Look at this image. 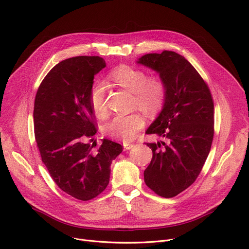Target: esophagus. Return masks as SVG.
<instances>
[{"label":"esophagus","instance_id":"34e87169","mask_svg":"<svg viewBox=\"0 0 249 249\" xmlns=\"http://www.w3.org/2000/svg\"><path fill=\"white\" fill-rule=\"evenodd\" d=\"M123 147H124V150H125V151H128V150L134 148L135 145H134V144H129V143H124V144H123Z\"/></svg>","mask_w":249,"mask_h":249}]
</instances>
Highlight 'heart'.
I'll use <instances>...</instances> for the list:
<instances>
[{
    "mask_svg": "<svg viewBox=\"0 0 249 249\" xmlns=\"http://www.w3.org/2000/svg\"><path fill=\"white\" fill-rule=\"evenodd\" d=\"M108 80L124 89L133 92L134 106L149 114L158 113L166 99V84L159 74L148 76L143 69L129 65H120L108 74ZM89 101L94 114L99 118L107 116L108 107L106 102L105 87L101 83L93 85L89 92ZM145 126V118L139 112L128 115H116L105 125V132L111 138L131 141Z\"/></svg>",
    "mask_w": 249,
    "mask_h": 249,
    "instance_id": "obj_1",
    "label": "heart"
}]
</instances>
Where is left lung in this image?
I'll return each mask as SVG.
<instances>
[{
	"label": "left lung",
	"mask_w": 249,
	"mask_h": 249,
	"mask_svg": "<svg viewBox=\"0 0 249 249\" xmlns=\"http://www.w3.org/2000/svg\"><path fill=\"white\" fill-rule=\"evenodd\" d=\"M137 63L157 71L166 84L162 110L146 132L161 140L146 143L153 158L144 178L156 194L171 198L194 183L207 160L214 137V101L203 78L179 54L164 50Z\"/></svg>",
	"instance_id": "left-lung-1"
}]
</instances>
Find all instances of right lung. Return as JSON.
<instances>
[{
    "label": "right lung",
    "instance_id": "add662e5",
    "mask_svg": "<svg viewBox=\"0 0 249 249\" xmlns=\"http://www.w3.org/2000/svg\"><path fill=\"white\" fill-rule=\"evenodd\" d=\"M98 56H79L58 63L41 82L34 100V135L43 163L58 187L89 201L107 187L110 165L120 144L96 133L89 101L93 78L105 67Z\"/></svg>",
    "mask_w": 249,
    "mask_h": 249
}]
</instances>
